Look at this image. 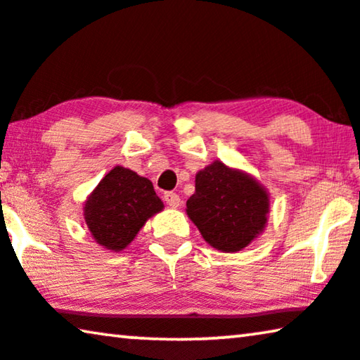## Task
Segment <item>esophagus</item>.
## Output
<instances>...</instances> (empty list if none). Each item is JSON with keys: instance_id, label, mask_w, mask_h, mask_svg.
I'll return each mask as SVG.
<instances>
[{"instance_id": "34e87169", "label": "esophagus", "mask_w": 360, "mask_h": 360, "mask_svg": "<svg viewBox=\"0 0 360 360\" xmlns=\"http://www.w3.org/2000/svg\"><path fill=\"white\" fill-rule=\"evenodd\" d=\"M165 200H166V204H168L169 207H173V209L181 205V197L176 194V192H166Z\"/></svg>"}]
</instances>
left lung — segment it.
Wrapping results in <instances>:
<instances>
[{
	"label": "left lung",
	"instance_id": "obj_1",
	"mask_svg": "<svg viewBox=\"0 0 360 360\" xmlns=\"http://www.w3.org/2000/svg\"><path fill=\"white\" fill-rule=\"evenodd\" d=\"M186 205L189 219L212 248L236 252L264 230L269 194L252 176L214 161L195 174V192Z\"/></svg>",
	"mask_w": 360,
	"mask_h": 360
}]
</instances>
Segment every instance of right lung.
Masks as SVG:
<instances>
[{
    "label": "right lung",
    "instance_id": "right-lung-1",
    "mask_svg": "<svg viewBox=\"0 0 360 360\" xmlns=\"http://www.w3.org/2000/svg\"><path fill=\"white\" fill-rule=\"evenodd\" d=\"M163 207L150 179L124 166H115L86 199L83 215L98 245L122 251L146 220Z\"/></svg>",
    "mask_w": 360,
    "mask_h": 360
}]
</instances>
